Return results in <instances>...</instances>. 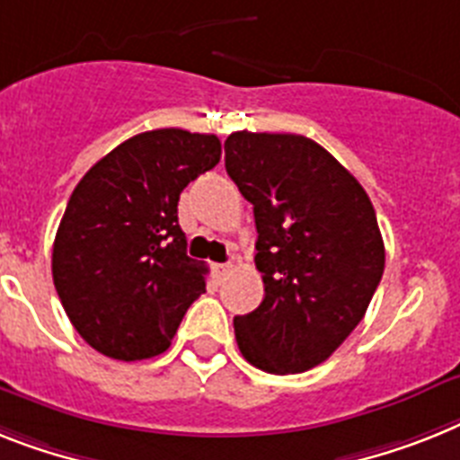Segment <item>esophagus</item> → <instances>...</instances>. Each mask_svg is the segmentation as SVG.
Instances as JSON below:
<instances>
[{"instance_id": "esophagus-1", "label": "esophagus", "mask_w": 460, "mask_h": 460, "mask_svg": "<svg viewBox=\"0 0 460 460\" xmlns=\"http://www.w3.org/2000/svg\"><path fill=\"white\" fill-rule=\"evenodd\" d=\"M229 271H231L229 264H215V266H212V273H215V278H217V280H224V278L229 276Z\"/></svg>"}]
</instances>
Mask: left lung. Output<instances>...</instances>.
<instances>
[{"instance_id":"8db88e82","label":"left lung","mask_w":460,"mask_h":460,"mask_svg":"<svg viewBox=\"0 0 460 460\" xmlns=\"http://www.w3.org/2000/svg\"><path fill=\"white\" fill-rule=\"evenodd\" d=\"M224 165L254 208L264 299L236 315L243 358L271 374L325 362L358 327L384 276L385 250L367 191L318 142L238 130Z\"/></svg>"}]
</instances>
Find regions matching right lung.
<instances>
[{
	"label": "right lung",
	"mask_w": 460,
	"mask_h": 460,
	"mask_svg": "<svg viewBox=\"0 0 460 460\" xmlns=\"http://www.w3.org/2000/svg\"><path fill=\"white\" fill-rule=\"evenodd\" d=\"M219 156L217 135L146 130L75 187L53 243V285L98 353L123 362L164 353L206 292L208 269L187 254L177 200Z\"/></svg>",
	"instance_id": "add662e5"
}]
</instances>
